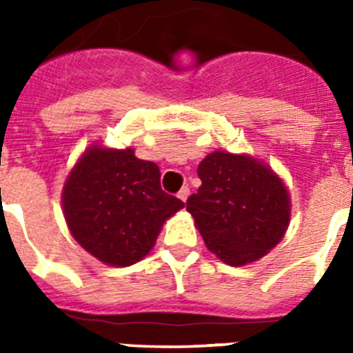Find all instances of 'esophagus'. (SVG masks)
<instances>
[{"label":"esophagus","mask_w":353,"mask_h":353,"mask_svg":"<svg viewBox=\"0 0 353 353\" xmlns=\"http://www.w3.org/2000/svg\"><path fill=\"white\" fill-rule=\"evenodd\" d=\"M189 194H191V189H189V187H187V185H183L182 189H180V191H179V194H176V196H179V198L182 199L183 203H185V201H187V198H189Z\"/></svg>","instance_id":"esophagus-1"}]
</instances>
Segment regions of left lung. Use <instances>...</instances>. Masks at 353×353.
<instances>
[{"mask_svg":"<svg viewBox=\"0 0 353 353\" xmlns=\"http://www.w3.org/2000/svg\"><path fill=\"white\" fill-rule=\"evenodd\" d=\"M198 192L187 212L207 248L224 263L239 267L269 252L285 235L290 198L272 170L248 155L214 152L198 166Z\"/></svg>","mask_w":353,"mask_h":353,"instance_id":"1","label":"left lung"}]
</instances>
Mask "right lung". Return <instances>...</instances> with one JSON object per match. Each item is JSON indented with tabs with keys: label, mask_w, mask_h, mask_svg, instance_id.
Masks as SVG:
<instances>
[{
	"label": "right lung",
	"mask_w": 353,
	"mask_h": 353,
	"mask_svg": "<svg viewBox=\"0 0 353 353\" xmlns=\"http://www.w3.org/2000/svg\"><path fill=\"white\" fill-rule=\"evenodd\" d=\"M183 201L162 191L161 171L134 150L92 146L63 187L68 230L90 254L129 267L154 248L162 224Z\"/></svg>",
	"instance_id": "right-lung-1"
}]
</instances>
